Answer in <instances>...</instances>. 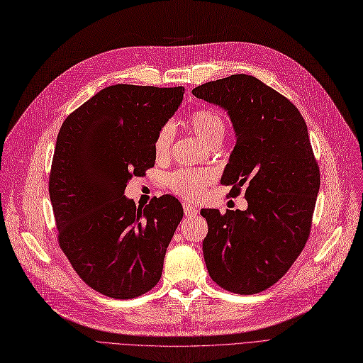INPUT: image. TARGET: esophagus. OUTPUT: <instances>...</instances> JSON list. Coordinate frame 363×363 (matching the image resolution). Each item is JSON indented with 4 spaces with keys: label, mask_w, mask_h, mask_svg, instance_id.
<instances>
[{
    "label": "esophagus",
    "mask_w": 363,
    "mask_h": 363,
    "mask_svg": "<svg viewBox=\"0 0 363 363\" xmlns=\"http://www.w3.org/2000/svg\"><path fill=\"white\" fill-rule=\"evenodd\" d=\"M182 206H184V213H185V217H194V216H197V213H199L197 208H196V206H193L191 203H186V202H185Z\"/></svg>",
    "instance_id": "1"
}]
</instances>
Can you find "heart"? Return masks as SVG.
<instances>
[{
  "mask_svg": "<svg viewBox=\"0 0 363 363\" xmlns=\"http://www.w3.org/2000/svg\"><path fill=\"white\" fill-rule=\"evenodd\" d=\"M186 125L209 146L221 143L227 130V124L221 113L209 109V107H202V109L194 111L186 118ZM172 140L173 128L170 124H164L158 130L154 139V154L158 160H164L169 157ZM213 179H216V174L209 169H179L169 174L167 185L177 196L189 200H199L203 197L206 189L212 185Z\"/></svg>",
  "mask_w": 363,
  "mask_h": 363,
  "instance_id": "1",
  "label": "heart"
}]
</instances>
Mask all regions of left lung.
Instances as JSON below:
<instances>
[{"label": "left lung", "mask_w": 363, "mask_h": 363, "mask_svg": "<svg viewBox=\"0 0 363 363\" xmlns=\"http://www.w3.org/2000/svg\"><path fill=\"white\" fill-rule=\"evenodd\" d=\"M193 96L229 113L236 145L221 184L245 211L203 209V256L224 290L254 294L274 286L299 257L311 232L320 169L306 124L289 99L262 80L232 74L194 88Z\"/></svg>", "instance_id": "8db88e82"}]
</instances>
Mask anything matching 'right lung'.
I'll use <instances>...</instances> for the list:
<instances>
[{
	"label": "right lung",
	"instance_id": "right-lung-1",
	"mask_svg": "<svg viewBox=\"0 0 363 363\" xmlns=\"http://www.w3.org/2000/svg\"><path fill=\"white\" fill-rule=\"evenodd\" d=\"M185 89L112 85L61 125L49 174L58 242L96 291L133 299L157 286L184 211L173 196L136 208L124 196L133 177L155 163L154 139Z\"/></svg>",
	"mask_w": 363,
	"mask_h": 363
}]
</instances>
